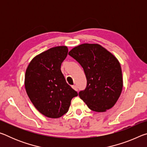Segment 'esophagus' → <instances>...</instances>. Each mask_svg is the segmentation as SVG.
<instances>
[{"instance_id": "1", "label": "esophagus", "mask_w": 147, "mask_h": 147, "mask_svg": "<svg viewBox=\"0 0 147 147\" xmlns=\"http://www.w3.org/2000/svg\"><path fill=\"white\" fill-rule=\"evenodd\" d=\"M72 88H73L74 89V90L78 91V87H77L76 85H73V86H72Z\"/></svg>"}]
</instances>
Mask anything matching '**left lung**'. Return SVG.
<instances>
[{"label":"left lung","instance_id":"8db88e82","mask_svg":"<svg viewBox=\"0 0 147 147\" xmlns=\"http://www.w3.org/2000/svg\"><path fill=\"white\" fill-rule=\"evenodd\" d=\"M69 54L80 64L87 86L79 96L88 108L103 112L115 105L123 89L121 65L115 56L100 45L84 43Z\"/></svg>","mask_w":147,"mask_h":147}]
</instances>
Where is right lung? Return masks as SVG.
<instances>
[{"label": "right lung", "instance_id": "right-lung-1", "mask_svg": "<svg viewBox=\"0 0 147 147\" xmlns=\"http://www.w3.org/2000/svg\"><path fill=\"white\" fill-rule=\"evenodd\" d=\"M67 53L65 46L53 47L34 58L26 69V93L35 108L47 117L59 118L65 114L72 98L78 94L61 71Z\"/></svg>", "mask_w": 147, "mask_h": 147}]
</instances>
